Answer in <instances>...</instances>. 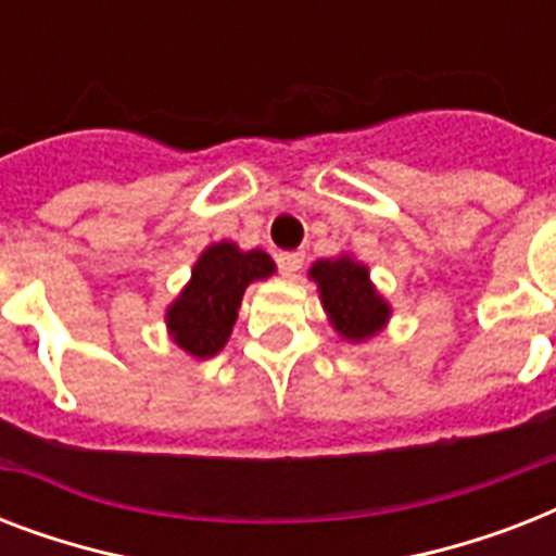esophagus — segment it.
I'll list each match as a JSON object with an SVG mask.
<instances>
[{
	"label": "esophagus",
	"mask_w": 556,
	"mask_h": 556,
	"mask_svg": "<svg viewBox=\"0 0 556 556\" xmlns=\"http://www.w3.org/2000/svg\"><path fill=\"white\" fill-rule=\"evenodd\" d=\"M277 265L282 270V277H296V270L303 268V253L300 251H291V253H279L277 256Z\"/></svg>",
	"instance_id": "1"
}]
</instances>
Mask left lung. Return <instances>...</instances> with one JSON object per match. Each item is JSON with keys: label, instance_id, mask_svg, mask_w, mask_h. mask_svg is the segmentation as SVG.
<instances>
[{"label": "left lung", "instance_id": "8db88e82", "mask_svg": "<svg viewBox=\"0 0 556 556\" xmlns=\"http://www.w3.org/2000/svg\"><path fill=\"white\" fill-rule=\"evenodd\" d=\"M317 291H320L323 312L331 329L346 343H366L387 329L392 305L371 282L369 265L355 260L352 253H340L331 260H317L308 268Z\"/></svg>", "mask_w": 556, "mask_h": 556}]
</instances>
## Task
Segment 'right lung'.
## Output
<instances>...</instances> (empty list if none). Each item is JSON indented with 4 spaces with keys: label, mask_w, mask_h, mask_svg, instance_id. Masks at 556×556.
Instances as JSON below:
<instances>
[{
    "label": "right lung",
    "mask_w": 556,
    "mask_h": 556,
    "mask_svg": "<svg viewBox=\"0 0 556 556\" xmlns=\"http://www.w3.org/2000/svg\"><path fill=\"white\" fill-rule=\"evenodd\" d=\"M277 274V262L253 248L242 251L230 239L207 244L190 270L187 286L167 305L169 340L195 361L218 355L230 340L244 288Z\"/></svg>",
    "instance_id": "obj_1"
}]
</instances>
